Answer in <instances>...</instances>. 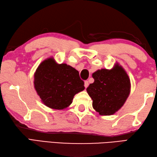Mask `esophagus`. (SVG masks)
Masks as SVG:
<instances>
[{
	"instance_id": "34e87169",
	"label": "esophagus",
	"mask_w": 157,
	"mask_h": 157,
	"mask_svg": "<svg viewBox=\"0 0 157 157\" xmlns=\"http://www.w3.org/2000/svg\"><path fill=\"white\" fill-rule=\"evenodd\" d=\"M88 85H89V83H88V81H85V82H84V86H85V88H86L88 87Z\"/></svg>"
}]
</instances>
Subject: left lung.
Segmentation results:
<instances>
[{"instance_id": "1", "label": "left lung", "mask_w": 157, "mask_h": 157, "mask_svg": "<svg viewBox=\"0 0 157 157\" xmlns=\"http://www.w3.org/2000/svg\"><path fill=\"white\" fill-rule=\"evenodd\" d=\"M94 82L86 89L92 106L101 115H111L121 109L129 95L131 84L126 71L117 63L111 69L93 73Z\"/></svg>"}]
</instances>
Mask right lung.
I'll return each mask as SVG.
<instances>
[{
    "label": "right lung",
    "mask_w": 157,
    "mask_h": 157,
    "mask_svg": "<svg viewBox=\"0 0 157 157\" xmlns=\"http://www.w3.org/2000/svg\"><path fill=\"white\" fill-rule=\"evenodd\" d=\"M34 84L44 105L56 110L68 107L74 96L85 88L78 71L65 63L58 64L52 57L39 65L34 73Z\"/></svg>",
    "instance_id": "add662e5"
}]
</instances>
